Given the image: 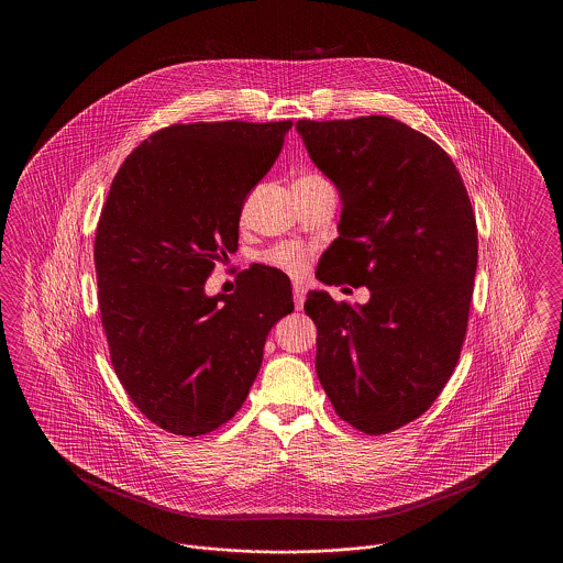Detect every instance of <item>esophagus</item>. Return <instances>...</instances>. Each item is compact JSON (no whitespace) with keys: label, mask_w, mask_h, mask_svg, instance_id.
I'll return each mask as SVG.
<instances>
[{"label":"esophagus","mask_w":563,"mask_h":563,"mask_svg":"<svg viewBox=\"0 0 563 563\" xmlns=\"http://www.w3.org/2000/svg\"><path fill=\"white\" fill-rule=\"evenodd\" d=\"M294 301L297 310H301V308H303V301H306V287H303V283H295Z\"/></svg>","instance_id":"esophagus-1"}]
</instances>
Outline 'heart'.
Instances as JSON below:
<instances>
[{
  "label": "heart",
  "mask_w": 563,
  "mask_h": 563,
  "mask_svg": "<svg viewBox=\"0 0 563 563\" xmlns=\"http://www.w3.org/2000/svg\"><path fill=\"white\" fill-rule=\"evenodd\" d=\"M324 181L321 175L317 173H301L295 181V186H310V184H321ZM308 251L294 246V244H280L276 249H272L268 255H266V262L276 266V268L285 269L289 274H301L306 266H308Z\"/></svg>",
  "instance_id": "heart-1"
}]
</instances>
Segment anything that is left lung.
Here are the masks:
<instances>
[{"mask_svg":"<svg viewBox=\"0 0 563 563\" xmlns=\"http://www.w3.org/2000/svg\"><path fill=\"white\" fill-rule=\"evenodd\" d=\"M295 129L342 198L317 278L372 291L363 306L308 294L317 374L344 422L386 434L429 409L460 358L477 272L471 198L452 158L399 120Z\"/></svg>","mask_w":563,"mask_h":563,"instance_id":"left-lung-1","label":"left lung"}]
</instances>
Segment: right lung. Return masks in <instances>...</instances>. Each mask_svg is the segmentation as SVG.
<instances>
[{
  "label": "right lung",
  "mask_w": 563,
  "mask_h": 563,
  "mask_svg": "<svg viewBox=\"0 0 563 563\" xmlns=\"http://www.w3.org/2000/svg\"><path fill=\"white\" fill-rule=\"evenodd\" d=\"M291 126L173 124L109 188L95 268L111 365L139 411L173 434H207L241 409L272 327L294 312L289 276L268 266L244 269L234 294H205Z\"/></svg>",
  "instance_id": "right-lung-1"
}]
</instances>
